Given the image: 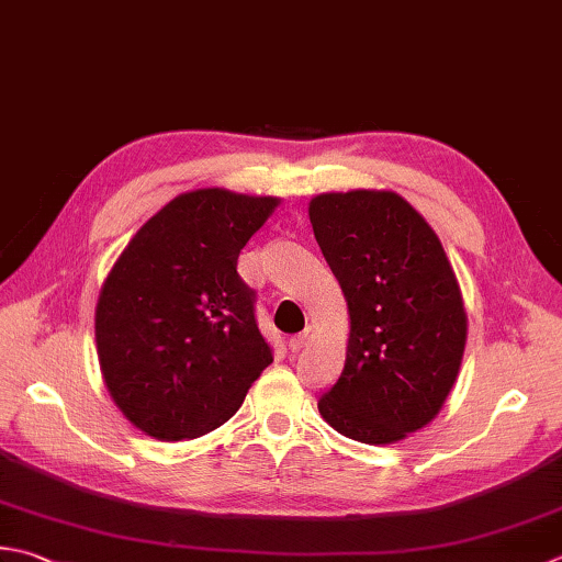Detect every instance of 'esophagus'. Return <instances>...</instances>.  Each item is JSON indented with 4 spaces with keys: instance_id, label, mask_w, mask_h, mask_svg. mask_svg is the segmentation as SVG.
Masks as SVG:
<instances>
[{
    "instance_id": "34e87169",
    "label": "esophagus",
    "mask_w": 562,
    "mask_h": 562,
    "mask_svg": "<svg viewBox=\"0 0 562 562\" xmlns=\"http://www.w3.org/2000/svg\"><path fill=\"white\" fill-rule=\"evenodd\" d=\"M310 338H312V328H304L302 334L292 336L290 338V350H292V353H300L302 348H306V344H310Z\"/></svg>"
}]
</instances>
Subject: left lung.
<instances>
[{"instance_id":"1","label":"left lung","mask_w":562,"mask_h":562,"mask_svg":"<svg viewBox=\"0 0 562 562\" xmlns=\"http://www.w3.org/2000/svg\"><path fill=\"white\" fill-rule=\"evenodd\" d=\"M316 244L346 294V366L318 400L338 434L394 443L441 409L458 378L468 318L434 228L394 192L318 194Z\"/></svg>"}]
</instances>
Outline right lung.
Wrapping results in <instances>:
<instances>
[{
  "label": "right lung",
  "instance_id": "add662e5",
  "mask_svg": "<svg viewBox=\"0 0 562 562\" xmlns=\"http://www.w3.org/2000/svg\"><path fill=\"white\" fill-rule=\"evenodd\" d=\"M278 200L226 190L175 196L140 226L99 294L94 336L106 390L160 441L214 431L272 362L258 294L238 256Z\"/></svg>",
  "mask_w": 562,
  "mask_h": 562
}]
</instances>
